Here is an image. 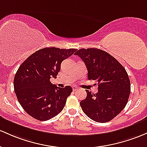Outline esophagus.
Returning a JSON list of instances; mask_svg holds the SVG:
<instances>
[{
    "label": "esophagus",
    "instance_id": "1",
    "mask_svg": "<svg viewBox=\"0 0 147 147\" xmlns=\"http://www.w3.org/2000/svg\"><path fill=\"white\" fill-rule=\"evenodd\" d=\"M72 89H73V91H76V90L78 89V87L76 86H72Z\"/></svg>",
    "mask_w": 147,
    "mask_h": 147
}]
</instances>
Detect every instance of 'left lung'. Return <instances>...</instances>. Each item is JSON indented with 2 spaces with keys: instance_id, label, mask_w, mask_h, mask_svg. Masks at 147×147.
Instances as JSON below:
<instances>
[{
  "instance_id": "obj_1",
  "label": "left lung",
  "mask_w": 147,
  "mask_h": 147,
  "mask_svg": "<svg viewBox=\"0 0 147 147\" xmlns=\"http://www.w3.org/2000/svg\"><path fill=\"white\" fill-rule=\"evenodd\" d=\"M85 63L89 80L98 82V93L86 90L80 105L88 117L100 123L111 121L128 102L130 82L126 70L116 59L97 48L81 49L75 53Z\"/></svg>"
}]
</instances>
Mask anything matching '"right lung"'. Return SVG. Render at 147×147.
I'll list each match as a JSON object with an SVG mask.
<instances>
[{
	"instance_id": "right-lung-1",
	"label": "right lung",
	"mask_w": 147,
	"mask_h": 147,
	"mask_svg": "<svg viewBox=\"0 0 147 147\" xmlns=\"http://www.w3.org/2000/svg\"><path fill=\"white\" fill-rule=\"evenodd\" d=\"M77 49L47 47L38 50L22 63L14 79V88L25 112L39 121L58 115L65 107L72 87L59 88L50 82L56 78L62 61Z\"/></svg>"
}]
</instances>
